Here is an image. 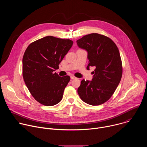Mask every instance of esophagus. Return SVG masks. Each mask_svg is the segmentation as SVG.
Returning a JSON list of instances; mask_svg holds the SVG:
<instances>
[{"instance_id": "1", "label": "esophagus", "mask_w": 147, "mask_h": 147, "mask_svg": "<svg viewBox=\"0 0 147 147\" xmlns=\"http://www.w3.org/2000/svg\"><path fill=\"white\" fill-rule=\"evenodd\" d=\"M70 78H71V80H74V79H76V77H75L74 76H71L70 77Z\"/></svg>"}]
</instances>
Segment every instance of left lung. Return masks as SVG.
<instances>
[{
    "label": "left lung",
    "instance_id": "obj_1",
    "mask_svg": "<svg viewBox=\"0 0 147 147\" xmlns=\"http://www.w3.org/2000/svg\"><path fill=\"white\" fill-rule=\"evenodd\" d=\"M77 44L87 52V69L95 67L91 81H81L78 94L89 105H101L112 96L121 80L122 63L119 49L111 39L96 33L84 36Z\"/></svg>",
    "mask_w": 147,
    "mask_h": 147
}]
</instances>
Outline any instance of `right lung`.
<instances>
[{
    "instance_id": "add662e5",
    "label": "right lung",
    "mask_w": 147,
    "mask_h": 147,
    "mask_svg": "<svg viewBox=\"0 0 147 147\" xmlns=\"http://www.w3.org/2000/svg\"><path fill=\"white\" fill-rule=\"evenodd\" d=\"M73 42L47 36L31 43L23 58V76L31 94L45 106H53L62 99L70 78L53 73L71 48Z\"/></svg>"
}]
</instances>
